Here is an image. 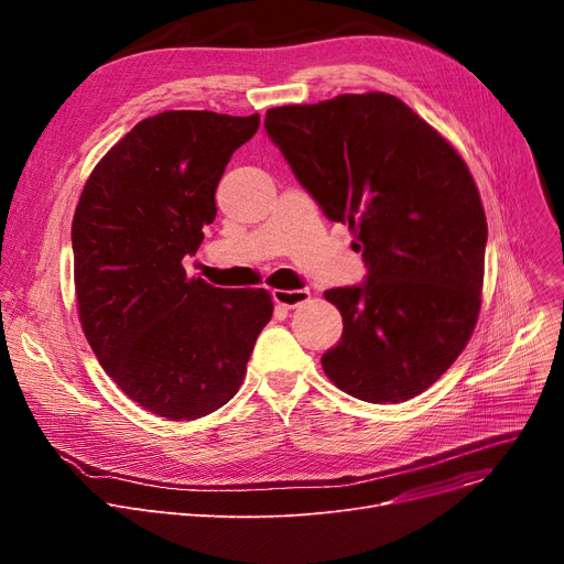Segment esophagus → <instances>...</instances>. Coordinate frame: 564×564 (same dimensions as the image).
<instances>
[{
  "label": "esophagus",
  "mask_w": 564,
  "mask_h": 564,
  "mask_svg": "<svg viewBox=\"0 0 564 564\" xmlns=\"http://www.w3.org/2000/svg\"><path fill=\"white\" fill-rule=\"evenodd\" d=\"M272 300H274L276 306L297 308L300 304L311 300V292L308 290H274L272 292Z\"/></svg>",
  "instance_id": "obj_1"
}]
</instances>
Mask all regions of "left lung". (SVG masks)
<instances>
[{
    "instance_id": "1",
    "label": "left lung",
    "mask_w": 564,
    "mask_h": 564,
    "mask_svg": "<svg viewBox=\"0 0 564 564\" xmlns=\"http://www.w3.org/2000/svg\"><path fill=\"white\" fill-rule=\"evenodd\" d=\"M264 132L324 217L349 224L368 270L324 292L343 315L324 372L372 404L416 398L455 364L480 313L487 219L468 166L389 94L274 107Z\"/></svg>"
}]
</instances>
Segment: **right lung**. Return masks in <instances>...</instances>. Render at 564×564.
Returning <instances> with one entry per match:
<instances>
[{
	"instance_id": "right-lung-1",
	"label": "right lung",
	"mask_w": 564,
	"mask_h": 564,
	"mask_svg": "<svg viewBox=\"0 0 564 564\" xmlns=\"http://www.w3.org/2000/svg\"><path fill=\"white\" fill-rule=\"evenodd\" d=\"M258 126V113L145 118L94 169L73 217L84 336L118 389L169 421L224 406L272 319L267 290L215 288L183 267L217 217L230 155Z\"/></svg>"
}]
</instances>
